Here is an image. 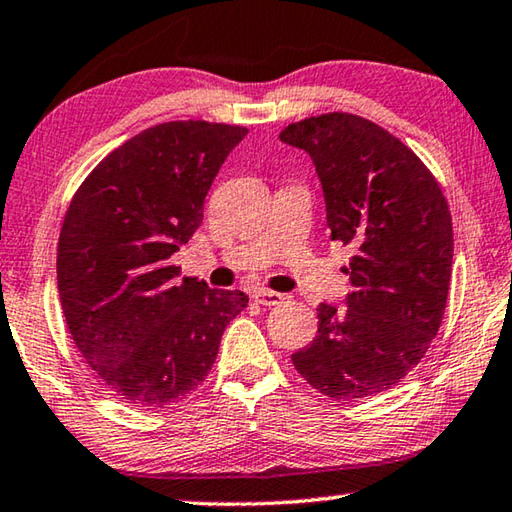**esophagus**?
Masks as SVG:
<instances>
[{"label": "esophagus", "instance_id": "obj_1", "mask_svg": "<svg viewBox=\"0 0 512 512\" xmlns=\"http://www.w3.org/2000/svg\"><path fill=\"white\" fill-rule=\"evenodd\" d=\"M251 299H254L256 303H261V306H279V303H283V294L281 292H274V290H254V294H251Z\"/></svg>", "mask_w": 512, "mask_h": 512}]
</instances>
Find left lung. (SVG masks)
<instances>
[{
  "instance_id": "left-lung-1",
  "label": "left lung",
  "mask_w": 512,
  "mask_h": 512,
  "mask_svg": "<svg viewBox=\"0 0 512 512\" xmlns=\"http://www.w3.org/2000/svg\"><path fill=\"white\" fill-rule=\"evenodd\" d=\"M279 137L315 161L330 240L355 249L346 310L321 303L317 337L292 364L333 400L375 396L407 378L441 328L454 256L450 206L416 152L364 116H310Z\"/></svg>"
}]
</instances>
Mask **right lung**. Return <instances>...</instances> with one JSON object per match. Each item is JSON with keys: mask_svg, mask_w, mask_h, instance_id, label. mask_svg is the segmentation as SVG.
Listing matches in <instances>:
<instances>
[{"mask_svg": "<svg viewBox=\"0 0 512 512\" xmlns=\"http://www.w3.org/2000/svg\"><path fill=\"white\" fill-rule=\"evenodd\" d=\"M247 128L168 121L134 134L85 177L58 238L69 335L105 389L166 409L204 382L240 290H209L170 263L204 218V197Z\"/></svg>", "mask_w": 512, "mask_h": 512, "instance_id": "1", "label": "right lung"}]
</instances>
